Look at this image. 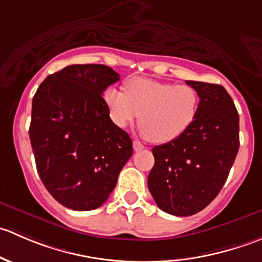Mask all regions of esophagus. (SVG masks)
<instances>
[{
	"label": "esophagus",
	"instance_id": "1",
	"mask_svg": "<svg viewBox=\"0 0 262 262\" xmlns=\"http://www.w3.org/2000/svg\"><path fill=\"white\" fill-rule=\"evenodd\" d=\"M133 148H134V150H142L144 148V146L139 141H134L133 142Z\"/></svg>",
	"mask_w": 262,
	"mask_h": 262
}]
</instances>
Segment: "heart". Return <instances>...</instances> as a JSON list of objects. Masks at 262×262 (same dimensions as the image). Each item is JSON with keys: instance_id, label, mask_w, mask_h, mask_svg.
Listing matches in <instances>:
<instances>
[{"instance_id": "obj_1", "label": "heart", "mask_w": 262, "mask_h": 262, "mask_svg": "<svg viewBox=\"0 0 262 262\" xmlns=\"http://www.w3.org/2000/svg\"><path fill=\"white\" fill-rule=\"evenodd\" d=\"M104 102L116 126L125 128L141 115L142 136L155 143H167L194 123L200 97L190 84L136 77L126 81L125 92L115 87L105 90Z\"/></svg>"}]
</instances>
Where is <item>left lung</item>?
<instances>
[{
  "instance_id": "left-lung-1",
  "label": "left lung",
  "mask_w": 262,
  "mask_h": 262,
  "mask_svg": "<svg viewBox=\"0 0 262 262\" xmlns=\"http://www.w3.org/2000/svg\"><path fill=\"white\" fill-rule=\"evenodd\" d=\"M200 102L194 123L175 141L153 147L148 189L163 212L187 216L213 202L239 148V116L221 84L186 81Z\"/></svg>"
}]
</instances>
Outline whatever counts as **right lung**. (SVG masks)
Listing matches in <instances>:
<instances>
[{
	"label": "right lung",
	"instance_id": "add662e5",
	"mask_svg": "<svg viewBox=\"0 0 262 262\" xmlns=\"http://www.w3.org/2000/svg\"><path fill=\"white\" fill-rule=\"evenodd\" d=\"M119 81L104 64H73L48 76L33 97L29 129L36 168L49 194L73 210L101 207L133 155L110 119L102 92Z\"/></svg>",
	"mask_w": 262,
	"mask_h": 262
}]
</instances>
